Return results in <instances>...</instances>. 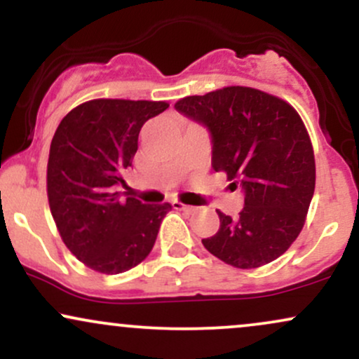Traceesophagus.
<instances>
[{"label": "esophagus", "instance_id": "34e87169", "mask_svg": "<svg viewBox=\"0 0 359 359\" xmlns=\"http://www.w3.org/2000/svg\"><path fill=\"white\" fill-rule=\"evenodd\" d=\"M174 208L175 209H179V211H185V212H192L194 209V205H189V204H184V203H179V201H175L174 203Z\"/></svg>", "mask_w": 359, "mask_h": 359}]
</instances>
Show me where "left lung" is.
Listing matches in <instances>:
<instances>
[{"instance_id":"obj_1","label":"left lung","mask_w":359,"mask_h":359,"mask_svg":"<svg viewBox=\"0 0 359 359\" xmlns=\"http://www.w3.org/2000/svg\"><path fill=\"white\" fill-rule=\"evenodd\" d=\"M212 135V167L240 180V217L217 209L221 226L204 248L234 269H258L297 240L316 189V160L300 114L282 97L246 86H228L175 102Z\"/></svg>"}]
</instances>
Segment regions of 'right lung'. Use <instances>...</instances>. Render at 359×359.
<instances>
[{
    "instance_id": "obj_1",
    "label": "right lung",
    "mask_w": 359,
    "mask_h": 359,
    "mask_svg": "<svg viewBox=\"0 0 359 359\" xmlns=\"http://www.w3.org/2000/svg\"><path fill=\"white\" fill-rule=\"evenodd\" d=\"M167 101L90 100L57 126L47 163V196L62 241L90 270L128 271L145 259L172 204L121 199L118 185L133 163L147 119Z\"/></svg>"
}]
</instances>
